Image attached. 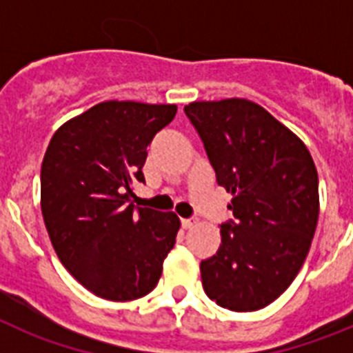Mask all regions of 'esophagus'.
Segmentation results:
<instances>
[{"mask_svg": "<svg viewBox=\"0 0 353 353\" xmlns=\"http://www.w3.org/2000/svg\"><path fill=\"white\" fill-rule=\"evenodd\" d=\"M198 224V219H182V228L183 230H191Z\"/></svg>", "mask_w": 353, "mask_h": 353, "instance_id": "1", "label": "esophagus"}]
</instances>
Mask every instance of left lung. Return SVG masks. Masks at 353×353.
<instances>
[{
	"instance_id": "left-lung-1",
	"label": "left lung",
	"mask_w": 353,
	"mask_h": 353,
	"mask_svg": "<svg viewBox=\"0 0 353 353\" xmlns=\"http://www.w3.org/2000/svg\"><path fill=\"white\" fill-rule=\"evenodd\" d=\"M207 150L235 219L201 261L208 297L232 311H258L295 279L318 223V173L302 139L248 99L183 108Z\"/></svg>"
}]
</instances>
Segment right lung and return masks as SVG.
Segmentation results:
<instances>
[{
	"label": "right lung",
	"instance_id": "right-lung-1",
	"mask_svg": "<svg viewBox=\"0 0 353 353\" xmlns=\"http://www.w3.org/2000/svg\"><path fill=\"white\" fill-rule=\"evenodd\" d=\"M174 104L105 101L65 121L40 171V205L56 254L108 301H136L157 286L180 230L174 212L136 208L132 185Z\"/></svg>",
	"mask_w": 353,
	"mask_h": 353
}]
</instances>
